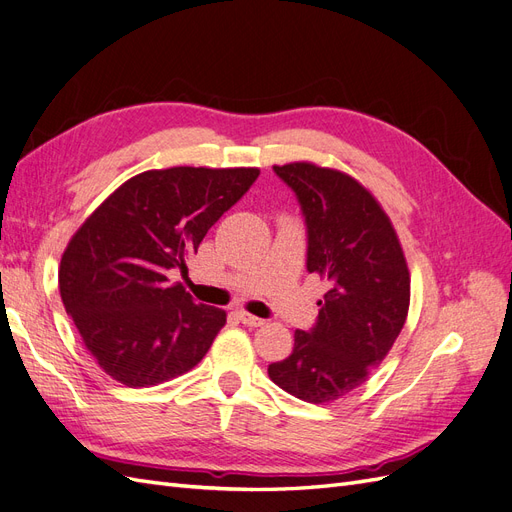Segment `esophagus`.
Returning <instances> with one entry per match:
<instances>
[{
  "label": "esophagus",
  "mask_w": 512,
  "mask_h": 512,
  "mask_svg": "<svg viewBox=\"0 0 512 512\" xmlns=\"http://www.w3.org/2000/svg\"><path fill=\"white\" fill-rule=\"evenodd\" d=\"M237 318L245 324V327H262V324H265V320L256 318V316L247 314V312H237Z\"/></svg>",
  "instance_id": "34e87169"
}]
</instances>
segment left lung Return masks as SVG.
I'll list each match as a JSON object with an SVG mask.
<instances>
[{
  "label": "left lung",
  "mask_w": 512,
  "mask_h": 512,
  "mask_svg": "<svg viewBox=\"0 0 512 512\" xmlns=\"http://www.w3.org/2000/svg\"><path fill=\"white\" fill-rule=\"evenodd\" d=\"M303 211L307 271L329 282L314 329L294 333L269 378L309 404L361 386L393 348L410 307V271L378 200L350 175L312 162L273 166Z\"/></svg>",
  "instance_id": "left-lung-1"
}]
</instances>
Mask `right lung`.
Segmentation results:
<instances>
[{"label": "right lung", "mask_w": 512, "mask_h": 512, "mask_svg": "<svg viewBox=\"0 0 512 512\" xmlns=\"http://www.w3.org/2000/svg\"><path fill=\"white\" fill-rule=\"evenodd\" d=\"M258 168L175 166L128 179L74 232L59 292L85 348L113 380H173L211 348L226 312L194 303L170 275L252 188Z\"/></svg>", "instance_id": "add662e5"}]
</instances>
